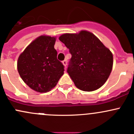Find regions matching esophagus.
I'll list each match as a JSON object with an SVG mask.
<instances>
[{"label":"esophagus","mask_w":134,"mask_h":134,"mask_svg":"<svg viewBox=\"0 0 134 134\" xmlns=\"http://www.w3.org/2000/svg\"><path fill=\"white\" fill-rule=\"evenodd\" d=\"M62 63H63V64L64 66H65V67L66 66V65H67V61H66V60H63V61L62 62Z\"/></svg>","instance_id":"1"}]
</instances>
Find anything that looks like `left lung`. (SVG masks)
Wrapping results in <instances>:
<instances>
[{
	"mask_svg": "<svg viewBox=\"0 0 134 134\" xmlns=\"http://www.w3.org/2000/svg\"><path fill=\"white\" fill-rule=\"evenodd\" d=\"M59 38L71 54L67 71L75 86L85 92L101 87L112 70L111 51L94 34L86 30L64 34Z\"/></svg>",
	"mask_w": 134,
	"mask_h": 134,
	"instance_id": "8db88e82",
	"label": "left lung"
}]
</instances>
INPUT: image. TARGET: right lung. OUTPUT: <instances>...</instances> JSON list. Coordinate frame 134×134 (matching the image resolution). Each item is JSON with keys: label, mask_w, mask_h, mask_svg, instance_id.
I'll use <instances>...</instances> for the list:
<instances>
[{"label": "right lung", "mask_w": 134, "mask_h": 134, "mask_svg": "<svg viewBox=\"0 0 134 134\" xmlns=\"http://www.w3.org/2000/svg\"><path fill=\"white\" fill-rule=\"evenodd\" d=\"M55 41L56 37H38L18 58L17 70L20 77L37 92L50 91L64 74V66L57 59Z\"/></svg>", "instance_id": "obj_1"}]
</instances>
